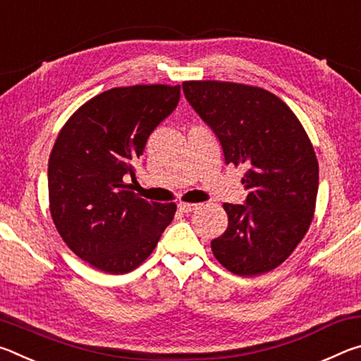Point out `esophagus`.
Segmentation results:
<instances>
[{
    "label": "esophagus",
    "instance_id": "obj_1",
    "mask_svg": "<svg viewBox=\"0 0 361 361\" xmlns=\"http://www.w3.org/2000/svg\"><path fill=\"white\" fill-rule=\"evenodd\" d=\"M178 209H180V212H183V213H191L192 210H197L199 209V205L197 204H178Z\"/></svg>",
    "mask_w": 361,
    "mask_h": 361
}]
</instances>
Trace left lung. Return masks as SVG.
<instances>
[{"instance_id": "obj_1", "label": "left lung", "mask_w": 361, "mask_h": 361, "mask_svg": "<svg viewBox=\"0 0 361 361\" xmlns=\"http://www.w3.org/2000/svg\"><path fill=\"white\" fill-rule=\"evenodd\" d=\"M183 92L215 133L224 162L245 166L243 204H224L228 229L212 240L237 276H258L288 258L307 232L319 191V162L301 122L264 89L189 81Z\"/></svg>"}]
</instances>
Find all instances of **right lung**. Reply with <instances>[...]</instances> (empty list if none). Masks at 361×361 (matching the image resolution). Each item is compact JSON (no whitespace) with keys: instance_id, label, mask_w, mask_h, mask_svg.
Returning <instances> with one entry per match:
<instances>
[{"instance_id":"obj_1","label":"right lung","mask_w":361,"mask_h":361,"mask_svg":"<svg viewBox=\"0 0 361 361\" xmlns=\"http://www.w3.org/2000/svg\"><path fill=\"white\" fill-rule=\"evenodd\" d=\"M180 85H132L94 97L71 116L49 157L51 215L71 252L108 274H127L156 248L175 204L130 191L152 130L173 113Z\"/></svg>"}]
</instances>
